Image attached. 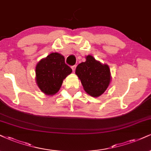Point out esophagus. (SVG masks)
<instances>
[{"instance_id": "34e87169", "label": "esophagus", "mask_w": 151, "mask_h": 151, "mask_svg": "<svg viewBox=\"0 0 151 151\" xmlns=\"http://www.w3.org/2000/svg\"><path fill=\"white\" fill-rule=\"evenodd\" d=\"M76 65H74V66H71V68H72V70H73V71H75V70H76Z\"/></svg>"}]
</instances>
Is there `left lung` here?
I'll list each match as a JSON object with an SVG mask.
<instances>
[{
    "label": "left lung",
    "instance_id": "obj_1",
    "mask_svg": "<svg viewBox=\"0 0 151 151\" xmlns=\"http://www.w3.org/2000/svg\"><path fill=\"white\" fill-rule=\"evenodd\" d=\"M86 61L78 65L76 74L81 80L83 89L93 97L101 96L111 81V70L106 64L96 60L92 55L85 57Z\"/></svg>",
    "mask_w": 151,
    "mask_h": 151
}]
</instances>
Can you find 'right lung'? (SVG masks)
<instances>
[{"label": "right lung", "mask_w": 151, "mask_h": 151, "mask_svg": "<svg viewBox=\"0 0 151 151\" xmlns=\"http://www.w3.org/2000/svg\"><path fill=\"white\" fill-rule=\"evenodd\" d=\"M72 69L65 64L64 57L52 52L40 59L36 66V82L42 92L52 96L60 90L63 81Z\"/></svg>", "instance_id": "obj_1"}]
</instances>
